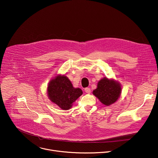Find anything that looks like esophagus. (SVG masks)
<instances>
[{"instance_id":"esophagus-1","label":"esophagus","mask_w":158,"mask_h":158,"mask_svg":"<svg viewBox=\"0 0 158 158\" xmlns=\"http://www.w3.org/2000/svg\"><path fill=\"white\" fill-rule=\"evenodd\" d=\"M84 91H85V92L86 93H91V89L89 88H85V89H84Z\"/></svg>"}]
</instances>
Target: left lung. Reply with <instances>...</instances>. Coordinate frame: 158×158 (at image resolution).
<instances>
[{"label":"left lung","instance_id":"1","mask_svg":"<svg viewBox=\"0 0 158 158\" xmlns=\"http://www.w3.org/2000/svg\"><path fill=\"white\" fill-rule=\"evenodd\" d=\"M121 91L120 85L117 82L105 77L98 82L97 88L93 93L103 105L109 106L118 99Z\"/></svg>","mask_w":158,"mask_h":158}]
</instances>
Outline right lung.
<instances>
[{"label": "right lung", "instance_id": "right-lung-1", "mask_svg": "<svg viewBox=\"0 0 158 158\" xmlns=\"http://www.w3.org/2000/svg\"><path fill=\"white\" fill-rule=\"evenodd\" d=\"M48 95L51 101L62 110H69L73 103L82 95L80 88H74L65 76H58L48 86Z\"/></svg>", "mask_w": 158, "mask_h": 158}]
</instances>
